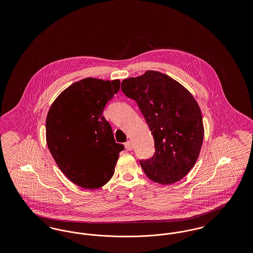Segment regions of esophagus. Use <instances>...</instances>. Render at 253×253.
Here are the masks:
<instances>
[{
	"label": "esophagus",
	"mask_w": 253,
	"mask_h": 253,
	"mask_svg": "<svg viewBox=\"0 0 253 253\" xmlns=\"http://www.w3.org/2000/svg\"><path fill=\"white\" fill-rule=\"evenodd\" d=\"M125 148L128 150V151H132V141L128 140L126 143H125Z\"/></svg>",
	"instance_id": "esophagus-1"
}]
</instances>
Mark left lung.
<instances>
[{
    "label": "left lung",
    "instance_id": "left-lung-1",
    "mask_svg": "<svg viewBox=\"0 0 253 253\" xmlns=\"http://www.w3.org/2000/svg\"><path fill=\"white\" fill-rule=\"evenodd\" d=\"M124 95L137 103L155 140L156 152L140 160L151 180L169 185L193 169L204 138L202 113L193 95L165 74L146 71L122 82Z\"/></svg>",
    "mask_w": 253,
    "mask_h": 253
}]
</instances>
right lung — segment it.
<instances>
[{"label": "right lung", "mask_w": 253, "mask_h": 253, "mask_svg": "<svg viewBox=\"0 0 253 253\" xmlns=\"http://www.w3.org/2000/svg\"><path fill=\"white\" fill-rule=\"evenodd\" d=\"M120 88V80L84 79L60 93L49 109V151L66 177L84 189L104 186L114 175L120 152L124 150L102 116Z\"/></svg>", "instance_id": "obj_1"}]
</instances>
